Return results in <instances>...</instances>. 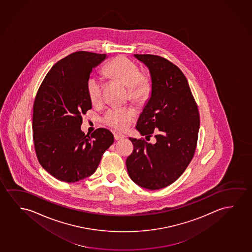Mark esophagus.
<instances>
[{"label":"esophagus","mask_w":252,"mask_h":252,"mask_svg":"<svg viewBox=\"0 0 252 252\" xmlns=\"http://www.w3.org/2000/svg\"><path fill=\"white\" fill-rule=\"evenodd\" d=\"M126 136L123 134V133H121V132H116V133H114V139H116V140H120V139H124Z\"/></svg>","instance_id":"esophagus-1"}]
</instances>
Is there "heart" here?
Returning <instances> with one entry per match:
<instances>
[{"mask_svg": "<svg viewBox=\"0 0 252 252\" xmlns=\"http://www.w3.org/2000/svg\"><path fill=\"white\" fill-rule=\"evenodd\" d=\"M104 73L113 80L128 87L129 99L136 104L146 102L152 93V80L140 73L135 62L125 56H117L104 67ZM102 80L97 75H90L87 80V93L93 104L100 102L102 98ZM135 113L130 107L113 108L106 112L104 121L117 130H124L130 124Z\"/></svg>", "mask_w": 252, "mask_h": 252, "instance_id": "obj_1", "label": "heart"}]
</instances>
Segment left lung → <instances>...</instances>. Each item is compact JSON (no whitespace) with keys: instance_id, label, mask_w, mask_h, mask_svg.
Returning a JSON list of instances; mask_svg holds the SVG:
<instances>
[{"instance_id":"left-lung-1","label":"left lung","mask_w":252,"mask_h":252,"mask_svg":"<svg viewBox=\"0 0 252 252\" xmlns=\"http://www.w3.org/2000/svg\"><path fill=\"white\" fill-rule=\"evenodd\" d=\"M149 68L152 94L137 121L146 139L129 138L133 151L126 158L128 174L143 188L158 190L175 182L194 156L199 130V113L185 74L158 55H134Z\"/></svg>"}]
</instances>
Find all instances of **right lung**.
<instances>
[{
	"label": "right lung",
	"mask_w": 252,
	"mask_h": 252,
	"mask_svg": "<svg viewBox=\"0 0 252 252\" xmlns=\"http://www.w3.org/2000/svg\"><path fill=\"white\" fill-rule=\"evenodd\" d=\"M106 54L79 51L53 66L37 92L33 107V138L40 165L55 179L77 182L96 171L113 144L106 128L91 135L80 130L82 114L92 108L87 80Z\"/></svg>",
	"instance_id": "obj_1"
}]
</instances>
